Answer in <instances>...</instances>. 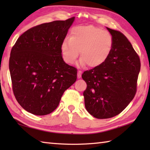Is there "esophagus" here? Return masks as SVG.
Wrapping results in <instances>:
<instances>
[{"mask_svg":"<svg viewBox=\"0 0 150 150\" xmlns=\"http://www.w3.org/2000/svg\"><path fill=\"white\" fill-rule=\"evenodd\" d=\"M81 71H78V72H77V77L79 79V78H81Z\"/></svg>","mask_w":150,"mask_h":150,"instance_id":"1","label":"esophagus"}]
</instances>
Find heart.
<instances>
[{
  "label": "heart",
  "mask_w": 150,
  "mask_h": 150,
  "mask_svg": "<svg viewBox=\"0 0 150 150\" xmlns=\"http://www.w3.org/2000/svg\"><path fill=\"white\" fill-rule=\"evenodd\" d=\"M112 46L113 39L110 33L89 25L73 28L69 38L63 41L61 50L63 59L68 64L75 62L80 51V64L96 67L108 59Z\"/></svg>",
  "instance_id": "1"
}]
</instances>
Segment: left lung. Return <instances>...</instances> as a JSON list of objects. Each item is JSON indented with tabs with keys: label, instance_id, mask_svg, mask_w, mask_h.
Returning <instances> with one entry per match:
<instances>
[{
	"label": "left lung",
	"instance_id": "left-lung-1",
	"mask_svg": "<svg viewBox=\"0 0 150 150\" xmlns=\"http://www.w3.org/2000/svg\"><path fill=\"white\" fill-rule=\"evenodd\" d=\"M113 39L112 50L103 65L85 71L83 93L88 113L98 119L114 117L122 112L135 96L140 60L122 33L106 28Z\"/></svg>",
	"mask_w": 150,
	"mask_h": 150
}]
</instances>
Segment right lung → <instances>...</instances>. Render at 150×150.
Listing matches in <instances>:
<instances>
[{
    "mask_svg": "<svg viewBox=\"0 0 150 150\" xmlns=\"http://www.w3.org/2000/svg\"><path fill=\"white\" fill-rule=\"evenodd\" d=\"M74 19L31 28L12 48V91L20 105L33 115H46L55 110L65 91L77 80V69L64 62L61 50Z\"/></svg>",
    "mask_w": 150,
    "mask_h": 150,
    "instance_id": "1",
    "label": "right lung"
}]
</instances>
